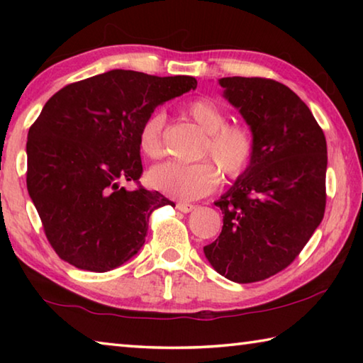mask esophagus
I'll list each match as a JSON object with an SVG mask.
<instances>
[{
    "instance_id": "34e87169",
    "label": "esophagus",
    "mask_w": 363,
    "mask_h": 363,
    "mask_svg": "<svg viewBox=\"0 0 363 363\" xmlns=\"http://www.w3.org/2000/svg\"><path fill=\"white\" fill-rule=\"evenodd\" d=\"M177 210H179L181 213H190L192 210H195V205L192 203H184V201H181V203L176 205Z\"/></svg>"
}]
</instances>
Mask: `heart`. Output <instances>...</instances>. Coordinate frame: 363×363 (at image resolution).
<instances>
[{"label": "heart", "mask_w": 363, "mask_h": 363, "mask_svg": "<svg viewBox=\"0 0 363 363\" xmlns=\"http://www.w3.org/2000/svg\"><path fill=\"white\" fill-rule=\"evenodd\" d=\"M186 113L206 133L201 157H211L224 176L238 177L250 167L255 155V139L242 125H229L224 110L210 97L190 101ZM164 113L153 112L139 128V147L145 157L158 158L163 153L162 133ZM150 186L168 196L179 200L200 199L218 186L219 171L211 162L157 164L149 171Z\"/></svg>", "instance_id": "b5f03b06"}]
</instances>
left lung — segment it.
Instances as JSON below:
<instances>
[{
  "mask_svg": "<svg viewBox=\"0 0 363 363\" xmlns=\"http://www.w3.org/2000/svg\"><path fill=\"white\" fill-rule=\"evenodd\" d=\"M255 139L250 167L214 205L220 235L203 253L237 284L269 279L294 261L325 213L327 140L309 107L274 79H218Z\"/></svg>",
  "mask_w": 363,
  "mask_h": 363,
  "instance_id": "left-lung-1",
  "label": "left lung"
}]
</instances>
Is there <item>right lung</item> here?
Instances as JSON below:
<instances>
[{
  "label": "right lung",
  "mask_w": 363,
  "mask_h": 363,
  "mask_svg": "<svg viewBox=\"0 0 363 363\" xmlns=\"http://www.w3.org/2000/svg\"><path fill=\"white\" fill-rule=\"evenodd\" d=\"M196 88L194 77L115 69L49 99L28 131L27 189L59 257L107 272L144 247L167 196L121 182L143 174L139 128L158 106Z\"/></svg>",
  "instance_id": "add662e5"
}]
</instances>
